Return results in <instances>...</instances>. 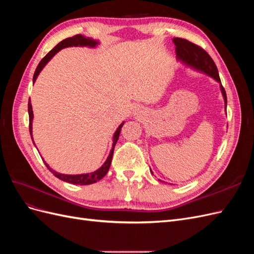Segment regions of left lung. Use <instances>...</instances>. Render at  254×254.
Returning <instances> with one entry per match:
<instances>
[{
    "label": "left lung",
    "mask_w": 254,
    "mask_h": 254,
    "mask_svg": "<svg viewBox=\"0 0 254 254\" xmlns=\"http://www.w3.org/2000/svg\"><path fill=\"white\" fill-rule=\"evenodd\" d=\"M173 42L176 45L177 60L197 72L204 73L205 75L210 76L211 78L216 80L219 83L221 94L225 101V109L227 111L226 91L224 87L221 86V81L219 78L216 64H214V61L210 57L209 54L204 50H202L200 47H198V45L191 43L186 39H181V38H174ZM150 172L152 174L151 170Z\"/></svg>",
    "instance_id": "left-lung-1"
}]
</instances>
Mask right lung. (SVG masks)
<instances>
[{"mask_svg": "<svg viewBox=\"0 0 254 254\" xmlns=\"http://www.w3.org/2000/svg\"><path fill=\"white\" fill-rule=\"evenodd\" d=\"M99 44L98 40H94L92 39V38H87L82 35H76L74 37L71 38H66V39L63 40L61 42H59L55 48H54L50 53H48V55L45 56L40 63L38 64L35 74H34V77H33V81L35 83L38 75L40 74V72L43 70V67L47 65V64L49 61L56 55V54L61 51L63 49L65 48H70V47H87V48H91V49H94L96 48L97 45ZM28 115H29V132H30V136H32V140H33V120H34V113H33V107L32 104H30V98H29V102H28ZM125 122H123L122 124L118 127V129L115 130V132L113 134V143H112V148L109 152V156L107 158V160L105 161V163L96 170L95 172H92V173H87V174H79V175H65V174H60L57 173L52 168L50 167V165L45 162L43 160L44 164L47 165V167L49 170L54 174V176L57 177L58 179L63 180L64 182L67 183H72V184H78V186H88V184H92V183H95L97 181H99L101 179H103L105 175L108 173L109 171V167L111 165V161H112V157H113V151H114V147H115V144H117L118 140H119V136H120V132H121V129L124 125ZM34 142V140H33ZM35 145V142H34Z\"/></svg>", "mask_w": 254, "mask_h": 254, "instance_id": "add662e5", "label": "right lung"}]
</instances>
